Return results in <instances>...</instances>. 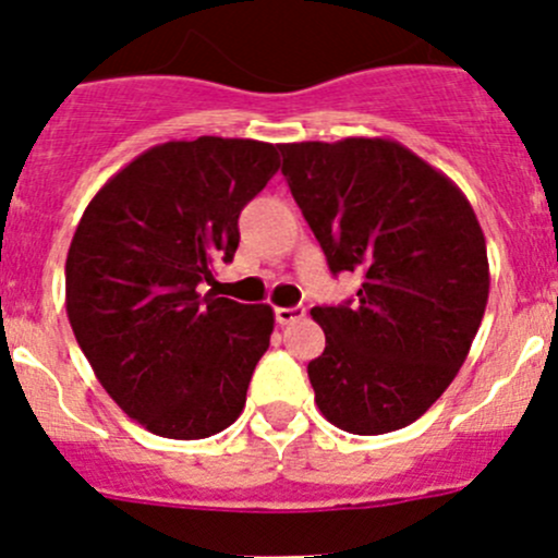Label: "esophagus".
<instances>
[{
    "label": "esophagus",
    "instance_id": "34e87169",
    "mask_svg": "<svg viewBox=\"0 0 558 558\" xmlns=\"http://www.w3.org/2000/svg\"><path fill=\"white\" fill-rule=\"evenodd\" d=\"M304 318V307H278L275 310V320H278L280 326H289V324H296V320Z\"/></svg>",
    "mask_w": 558,
    "mask_h": 558
}]
</instances>
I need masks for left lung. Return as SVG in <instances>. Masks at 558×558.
I'll return each instance as SVG.
<instances>
[{
	"label": "left lung",
	"mask_w": 558,
	"mask_h": 558,
	"mask_svg": "<svg viewBox=\"0 0 558 558\" xmlns=\"http://www.w3.org/2000/svg\"><path fill=\"white\" fill-rule=\"evenodd\" d=\"M283 175L353 304L313 307L310 361L331 425L379 436L420 420L457 377L489 299L486 240L460 186L392 138L280 144Z\"/></svg>",
	"instance_id": "8db88e82"
}]
</instances>
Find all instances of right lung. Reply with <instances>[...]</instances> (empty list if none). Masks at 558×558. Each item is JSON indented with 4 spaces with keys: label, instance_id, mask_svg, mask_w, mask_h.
I'll use <instances>...</instances> for the list:
<instances>
[{
    "label": "right lung",
    "instance_id": "obj_1",
    "mask_svg": "<svg viewBox=\"0 0 558 558\" xmlns=\"http://www.w3.org/2000/svg\"><path fill=\"white\" fill-rule=\"evenodd\" d=\"M278 168L264 141H168L82 214L66 256L69 324L111 401L155 436L208 438L243 412L275 313L205 286L232 262L240 210Z\"/></svg>",
    "mask_w": 558,
    "mask_h": 558
}]
</instances>
